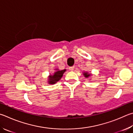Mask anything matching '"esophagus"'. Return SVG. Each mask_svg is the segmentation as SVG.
I'll list each match as a JSON object with an SVG mask.
<instances>
[{"instance_id":"1","label":"esophagus","mask_w":133,"mask_h":133,"mask_svg":"<svg viewBox=\"0 0 133 133\" xmlns=\"http://www.w3.org/2000/svg\"><path fill=\"white\" fill-rule=\"evenodd\" d=\"M74 67H70V68H69V69L71 71H73L74 70Z\"/></svg>"}]
</instances>
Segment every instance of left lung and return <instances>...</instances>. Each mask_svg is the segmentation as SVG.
I'll return each instance as SVG.
<instances>
[{"instance_id": "8db88e82", "label": "left lung", "mask_w": 133, "mask_h": 133, "mask_svg": "<svg viewBox=\"0 0 133 133\" xmlns=\"http://www.w3.org/2000/svg\"><path fill=\"white\" fill-rule=\"evenodd\" d=\"M83 75L84 76V77H85V78H88L89 77L91 76V74H89L88 72H84Z\"/></svg>"}]
</instances>
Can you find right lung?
Listing matches in <instances>:
<instances>
[{
	"instance_id": "add662e5",
	"label": "right lung",
	"mask_w": 133,
	"mask_h": 133,
	"mask_svg": "<svg viewBox=\"0 0 133 133\" xmlns=\"http://www.w3.org/2000/svg\"><path fill=\"white\" fill-rule=\"evenodd\" d=\"M56 71H55L53 75H50L48 79V83L49 84H54L57 81H59L63 76L64 73L66 71V69L59 70V69H56Z\"/></svg>"
}]
</instances>
